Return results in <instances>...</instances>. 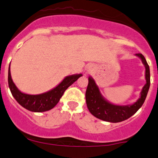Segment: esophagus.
Segmentation results:
<instances>
[{"mask_svg": "<svg viewBox=\"0 0 158 158\" xmlns=\"http://www.w3.org/2000/svg\"><path fill=\"white\" fill-rule=\"evenodd\" d=\"M93 70V66L92 65H88L85 68V73L89 74L92 72Z\"/></svg>", "mask_w": 158, "mask_h": 158, "instance_id": "obj_1", "label": "esophagus"}]
</instances>
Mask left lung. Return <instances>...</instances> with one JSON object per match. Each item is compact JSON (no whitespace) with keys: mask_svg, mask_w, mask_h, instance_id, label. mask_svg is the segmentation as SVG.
<instances>
[{"mask_svg":"<svg viewBox=\"0 0 158 158\" xmlns=\"http://www.w3.org/2000/svg\"><path fill=\"white\" fill-rule=\"evenodd\" d=\"M145 67L146 83L140 93V98L132 104L117 105L110 103L101 94L98 86L92 76L89 77V84L85 92V100L89 112L97 118L110 123L126 120L135 114L145 102L150 87V69L145 57L142 54H135Z\"/></svg>","mask_w":158,"mask_h":158,"instance_id":"8db88e82","label":"left lung"}]
</instances>
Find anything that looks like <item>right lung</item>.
Instances as JSON below:
<instances>
[{
    "label": "right lung",
    "mask_w": 158,
    "mask_h": 158,
    "mask_svg": "<svg viewBox=\"0 0 158 158\" xmlns=\"http://www.w3.org/2000/svg\"><path fill=\"white\" fill-rule=\"evenodd\" d=\"M82 76V73L67 76L60 83L48 92L39 94H29L20 92L14 84L11 78L10 64L8 69V84L13 98L22 107L31 112H44L55 107L67 88Z\"/></svg>",
    "instance_id": "right-lung-1"
}]
</instances>
